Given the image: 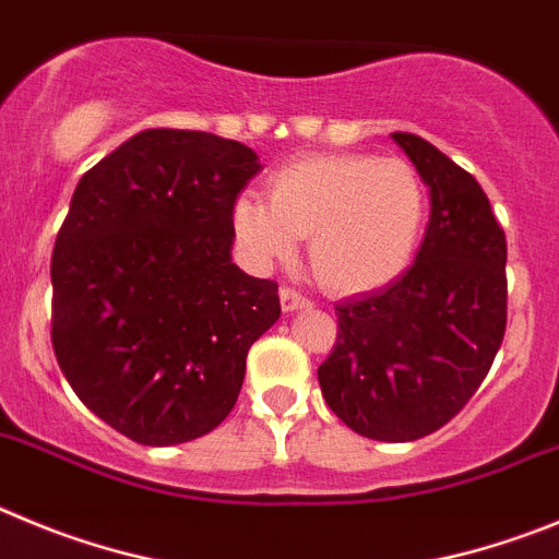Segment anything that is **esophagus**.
<instances>
[{
  "label": "esophagus",
  "mask_w": 559,
  "mask_h": 559,
  "mask_svg": "<svg viewBox=\"0 0 559 559\" xmlns=\"http://www.w3.org/2000/svg\"><path fill=\"white\" fill-rule=\"evenodd\" d=\"M281 298V309L284 311H298V309H309L311 300L304 298L298 289H289V286H284V289L278 292Z\"/></svg>",
  "instance_id": "1"
}]
</instances>
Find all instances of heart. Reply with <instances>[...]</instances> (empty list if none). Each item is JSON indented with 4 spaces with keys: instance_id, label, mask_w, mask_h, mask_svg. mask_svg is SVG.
<instances>
[{
    "instance_id": "obj_1",
    "label": "heart",
    "mask_w": 559,
    "mask_h": 559,
    "mask_svg": "<svg viewBox=\"0 0 559 559\" xmlns=\"http://www.w3.org/2000/svg\"><path fill=\"white\" fill-rule=\"evenodd\" d=\"M267 200L242 194L230 211L239 248L286 261L309 236L317 281L336 295L386 286L409 267L426 219V192L404 158L309 155L275 169Z\"/></svg>"
}]
</instances>
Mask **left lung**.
<instances>
[{"label":"left lung","instance_id":"8db88e82","mask_svg":"<svg viewBox=\"0 0 559 559\" xmlns=\"http://www.w3.org/2000/svg\"><path fill=\"white\" fill-rule=\"evenodd\" d=\"M392 142L429 186L415 264L336 306L340 336L317 367L325 404L356 435L409 442L471 401L507 329V239L474 175L415 133Z\"/></svg>","mask_w":559,"mask_h":559}]
</instances>
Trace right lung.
I'll use <instances>...</instances> for the list:
<instances>
[{
    "label": "right lung",
    "instance_id": "right-lung-1",
    "mask_svg": "<svg viewBox=\"0 0 559 559\" xmlns=\"http://www.w3.org/2000/svg\"><path fill=\"white\" fill-rule=\"evenodd\" d=\"M259 155L200 130H142L80 178L52 253V348L83 401L142 445L234 409L278 284L234 264L230 211Z\"/></svg>",
    "mask_w": 559,
    "mask_h": 559
}]
</instances>
